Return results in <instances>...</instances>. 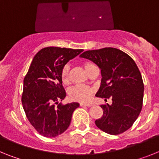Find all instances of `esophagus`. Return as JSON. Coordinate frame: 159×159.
Instances as JSON below:
<instances>
[{
  "mask_svg": "<svg viewBox=\"0 0 159 159\" xmlns=\"http://www.w3.org/2000/svg\"><path fill=\"white\" fill-rule=\"evenodd\" d=\"M80 106H86V107H91V103H80Z\"/></svg>",
  "mask_w": 159,
  "mask_h": 159,
  "instance_id": "1",
  "label": "esophagus"
}]
</instances>
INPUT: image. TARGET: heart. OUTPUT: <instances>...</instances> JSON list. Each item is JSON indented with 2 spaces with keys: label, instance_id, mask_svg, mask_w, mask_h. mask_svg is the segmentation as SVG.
<instances>
[{
  "label": "heart",
  "instance_id": "1",
  "mask_svg": "<svg viewBox=\"0 0 159 159\" xmlns=\"http://www.w3.org/2000/svg\"><path fill=\"white\" fill-rule=\"evenodd\" d=\"M94 66H95V65L92 64L91 62H89V61H86L83 63V67L85 68L87 73H89L90 69ZM61 77L62 82L65 85H67L70 82V66H69V64H66L61 69ZM94 90L92 87L82 86V85H77V86H73V88L69 90V95L70 98L73 101L86 102L91 98V96L94 94Z\"/></svg>",
  "mask_w": 159,
  "mask_h": 159
}]
</instances>
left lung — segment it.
<instances>
[{
  "mask_svg": "<svg viewBox=\"0 0 159 159\" xmlns=\"http://www.w3.org/2000/svg\"><path fill=\"white\" fill-rule=\"evenodd\" d=\"M80 57L101 69V86L96 97L112 100L111 105H101L103 114L95 120L96 126L111 135L124 133L132 127L142 108L144 84L135 61L114 48L86 51Z\"/></svg>",
  "mask_w": 159,
  "mask_h": 159,
  "instance_id": "8db88e82",
  "label": "left lung"
}]
</instances>
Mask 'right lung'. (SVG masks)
I'll list each match as a JSON object with an SVG mask.
<instances>
[{
    "mask_svg": "<svg viewBox=\"0 0 159 159\" xmlns=\"http://www.w3.org/2000/svg\"><path fill=\"white\" fill-rule=\"evenodd\" d=\"M58 47L41 49L33 58L23 80L22 103L28 120L43 137H55L69 128L77 102L63 105L66 93L61 73L67 62L82 52Z\"/></svg>",
    "mask_w": 159,
    "mask_h": 159,
    "instance_id": "add662e5",
    "label": "right lung"
}]
</instances>
